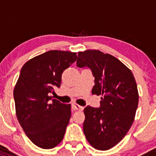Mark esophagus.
<instances>
[{
    "instance_id": "34e87169",
    "label": "esophagus",
    "mask_w": 156,
    "mask_h": 156,
    "mask_svg": "<svg viewBox=\"0 0 156 156\" xmlns=\"http://www.w3.org/2000/svg\"><path fill=\"white\" fill-rule=\"evenodd\" d=\"M72 108H73L75 110H82L83 109H84V107L78 105V104H72Z\"/></svg>"
}]
</instances>
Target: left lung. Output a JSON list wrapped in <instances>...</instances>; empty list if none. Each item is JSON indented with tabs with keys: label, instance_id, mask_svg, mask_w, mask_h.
Wrapping results in <instances>:
<instances>
[{
	"label": "left lung",
	"instance_id": "8db88e82",
	"mask_svg": "<svg viewBox=\"0 0 156 156\" xmlns=\"http://www.w3.org/2000/svg\"><path fill=\"white\" fill-rule=\"evenodd\" d=\"M77 66L88 67L94 77L92 94L101 95V107L87 106L83 130L94 149L108 150L118 144L130 129L139 103L133 74L110 54L96 49L79 52Z\"/></svg>",
	"mask_w": 156,
	"mask_h": 156
}]
</instances>
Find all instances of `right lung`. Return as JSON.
<instances>
[{
	"label": "right lung",
	"instance_id": "1",
	"mask_svg": "<svg viewBox=\"0 0 156 156\" xmlns=\"http://www.w3.org/2000/svg\"><path fill=\"white\" fill-rule=\"evenodd\" d=\"M76 52L50 50L22 67L13 89L16 114L26 135L38 147L49 149L63 140L71 118V104L53 99L62 75L77 59Z\"/></svg>",
	"mask_w": 156,
	"mask_h": 156
}]
</instances>
